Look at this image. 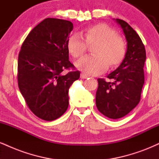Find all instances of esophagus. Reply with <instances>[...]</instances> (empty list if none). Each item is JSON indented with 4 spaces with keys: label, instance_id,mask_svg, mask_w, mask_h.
<instances>
[{
    "label": "esophagus",
    "instance_id": "34e87169",
    "mask_svg": "<svg viewBox=\"0 0 159 159\" xmlns=\"http://www.w3.org/2000/svg\"><path fill=\"white\" fill-rule=\"evenodd\" d=\"M88 77H89L88 75H87L85 73H81V78H84H84H87Z\"/></svg>",
    "mask_w": 159,
    "mask_h": 159
}]
</instances>
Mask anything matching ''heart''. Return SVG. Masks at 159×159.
<instances>
[{
    "mask_svg": "<svg viewBox=\"0 0 159 159\" xmlns=\"http://www.w3.org/2000/svg\"><path fill=\"white\" fill-rule=\"evenodd\" d=\"M75 33L68 40V49L75 57H81L88 45H95L94 55L85 56L75 63L76 67L88 75H96L123 61L126 47L123 39L113 29L103 24L87 27L82 32Z\"/></svg>",
    "mask_w": 159,
    "mask_h": 159,
    "instance_id": "heart-1",
    "label": "heart"
}]
</instances>
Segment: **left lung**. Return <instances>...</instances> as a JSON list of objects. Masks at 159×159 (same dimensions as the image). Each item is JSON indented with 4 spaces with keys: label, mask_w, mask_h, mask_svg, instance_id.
<instances>
[{
    "label": "left lung",
    "mask_w": 159,
    "mask_h": 159,
    "mask_svg": "<svg viewBox=\"0 0 159 159\" xmlns=\"http://www.w3.org/2000/svg\"><path fill=\"white\" fill-rule=\"evenodd\" d=\"M115 21L123 29L127 42L126 52L119 67L107 75L111 81L98 78L96 93L98 110L110 119L123 117L139 103L146 61L145 48L139 35L123 20Z\"/></svg>",
    "instance_id": "obj_1"
}]
</instances>
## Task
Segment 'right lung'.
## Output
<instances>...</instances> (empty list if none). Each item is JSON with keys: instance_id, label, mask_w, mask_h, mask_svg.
Listing matches in <instances>:
<instances>
[{"instance_id": "right-lung-1", "label": "right lung", "mask_w": 159, "mask_h": 159, "mask_svg": "<svg viewBox=\"0 0 159 159\" xmlns=\"http://www.w3.org/2000/svg\"><path fill=\"white\" fill-rule=\"evenodd\" d=\"M73 25L48 18L30 32L18 60V84L27 106L36 116L52 121L69 106V89L80 77L69 61L68 40Z\"/></svg>"}]
</instances>
